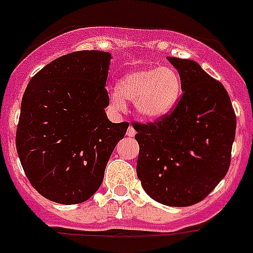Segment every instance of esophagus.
Here are the masks:
<instances>
[{"instance_id":"esophagus-1","label":"esophagus","mask_w":253,"mask_h":253,"mask_svg":"<svg viewBox=\"0 0 253 253\" xmlns=\"http://www.w3.org/2000/svg\"><path fill=\"white\" fill-rule=\"evenodd\" d=\"M126 134L127 136H128V137H133L134 134H136V131H134V128L132 126H129L128 128H127V132H126Z\"/></svg>"}]
</instances>
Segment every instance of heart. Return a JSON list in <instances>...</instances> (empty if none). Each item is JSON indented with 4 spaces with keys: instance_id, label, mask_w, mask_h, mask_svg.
Masks as SVG:
<instances>
[{
    "instance_id": "heart-1",
    "label": "heart",
    "mask_w": 253,
    "mask_h": 253,
    "mask_svg": "<svg viewBox=\"0 0 253 253\" xmlns=\"http://www.w3.org/2000/svg\"><path fill=\"white\" fill-rule=\"evenodd\" d=\"M182 92L181 77L169 66L134 70L121 80L119 89L111 93V103L122 110L125 100L133 101L141 119L155 121L169 115L177 105Z\"/></svg>"
}]
</instances>
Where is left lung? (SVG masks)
<instances>
[{"label":"left lung","instance_id":"8db88e82","mask_svg":"<svg viewBox=\"0 0 253 253\" xmlns=\"http://www.w3.org/2000/svg\"><path fill=\"white\" fill-rule=\"evenodd\" d=\"M178 71L182 96L155 122L132 126L140 145L137 177L155 201L192 206L227 173L236 133V115L223 84L198 63L169 57Z\"/></svg>","mask_w":253,"mask_h":253}]
</instances>
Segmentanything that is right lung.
I'll return each mask as SVG.
<instances>
[{
	"instance_id": "obj_1",
	"label": "right lung",
	"mask_w": 253,
	"mask_h": 253,
	"mask_svg": "<svg viewBox=\"0 0 253 253\" xmlns=\"http://www.w3.org/2000/svg\"><path fill=\"white\" fill-rule=\"evenodd\" d=\"M111 55L77 51L31 79L21 102L16 148L32 187L49 201L76 205L100 188L128 122L112 124L106 80Z\"/></svg>"
}]
</instances>
